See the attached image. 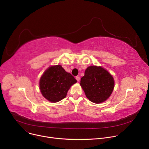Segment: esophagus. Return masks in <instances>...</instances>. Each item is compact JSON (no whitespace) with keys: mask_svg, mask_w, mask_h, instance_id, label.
<instances>
[{"mask_svg":"<svg viewBox=\"0 0 149 149\" xmlns=\"http://www.w3.org/2000/svg\"><path fill=\"white\" fill-rule=\"evenodd\" d=\"M75 79H77V81H79V80H80V78H79V77H78V76H77L76 77H75Z\"/></svg>","mask_w":149,"mask_h":149,"instance_id":"34e87169","label":"esophagus"}]
</instances>
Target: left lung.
Listing matches in <instances>:
<instances>
[{"label": "left lung", "instance_id": "left-lung-1", "mask_svg": "<svg viewBox=\"0 0 149 149\" xmlns=\"http://www.w3.org/2000/svg\"><path fill=\"white\" fill-rule=\"evenodd\" d=\"M80 85L87 98L98 104L110 97L114 87V80L107 70L94 65L86 69Z\"/></svg>", "mask_w": 149, "mask_h": 149}]
</instances>
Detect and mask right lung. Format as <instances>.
Instances as JSON below:
<instances>
[{"mask_svg": "<svg viewBox=\"0 0 149 149\" xmlns=\"http://www.w3.org/2000/svg\"><path fill=\"white\" fill-rule=\"evenodd\" d=\"M77 82L70 73L57 65L49 67L44 72L40 78L39 88L47 100L56 102L66 97L70 87Z\"/></svg>", "mask_w": 149, "mask_h": 149, "instance_id": "right-lung-1", "label": "right lung"}]
</instances>
